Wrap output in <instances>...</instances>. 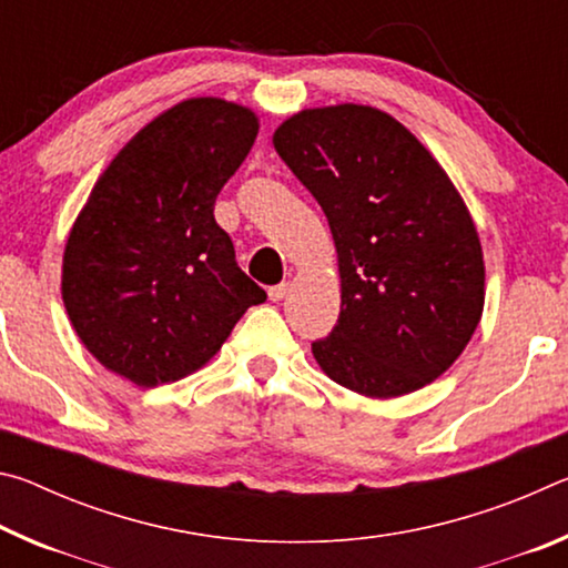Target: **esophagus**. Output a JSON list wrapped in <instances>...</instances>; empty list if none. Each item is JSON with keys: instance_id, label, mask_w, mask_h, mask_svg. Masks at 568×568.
Segmentation results:
<instances>
[{"instance_id": "34e87169", "label": "esophagus", "mask_w": 568, "mask_h": 568, "mask_svg": "<svg viewBox=\"0 0 568 568\" xmlns=\"http://www.w3.org/2000/svg\"><path fill=\"white\" fill-rule=\"evenodd\" d=\"M267 295H271V301H283V297L287 295V283H281V285H273L271 291H267Z\"/></svg>"}]
</instances>
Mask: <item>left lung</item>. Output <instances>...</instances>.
<instances>
[{"label": "left lung", "instance_id": "8db88e82", "mask_svg": "<svg viewBox=\"0 0 568 568\" xmlns=\"http://www.w3.org/2000/svg\"><path fill=\"white\" fill-rule=\"evenodd\" d=\"M273 145L338 250L341 315L313 343L315 361L368 398L428 386L484 313V253L454 182L398 120L365 104L297 112Z\"/></svg>", "mask_w": 568, "mask_h": 568}]
</instances>
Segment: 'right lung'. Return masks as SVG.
I'll use <instances>...</instances> for the list:
<instances>
[{
	"mask_svg": "<svg viewBox=\"0 0 568 568\" xmlns=\"http://www.w3.org/2000/svg\"><path fill=\"white\" fill-rule=\"evenodd\" d=\"M257 118L192 98L142 128L92 187L62 261V301L104 368L142 388L203 368L265 291L240 271L215 197Z\"/></svg>",
	"mask_w": 568,
	"mask_h": 568,
	"instance_id": "1",
	"label": "right lung"
}]
</instances>
